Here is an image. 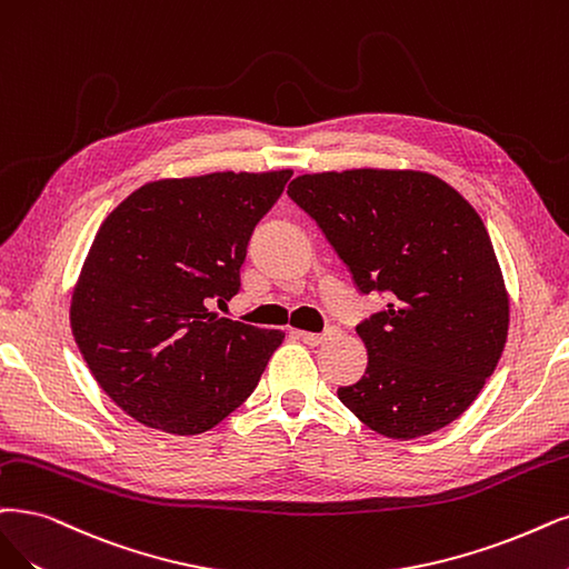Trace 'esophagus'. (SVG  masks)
Listing matches in <instances>:
<instances>
[{
	"label": "esophagus",
	"mask_w": 569,
	"mask_h": 569,
	"mask_svg": "<svg viewBox=\"0 0 569 569\" xmlns=\"http://www.w3.org/2000/svg\"><path fill=\"white\" fill-rule=\"evenodd\" d=\"M296 335H298V338H300L305 345H309V347H319V345L326 340V335H319V332H305V330H296Z\"/></svg>",
	"instance_id": "esophagus-1"
}]
</instances>
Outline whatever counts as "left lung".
Segmentation results:
<instances>
[{
    "label": "left lung",
    "mask_w": 569,
    "mask_h": 569,
    "mask_svg": "<svg viewBox=\"0 0 569 569\" xmlns=\"http://www.w3.org/2000/svg\"><path fill=\"white\" fill-rule=\"evenodd\" d=\"M288 197L321 227L361 292L389 296L385 311L356 328L368 368L338 389L340 401L396 440L455 422L509 335V292L473 206L431 173L391 168L298 176Z\"/></svg>",
    "instance_id": "left-lung-1"
}]
</instances>
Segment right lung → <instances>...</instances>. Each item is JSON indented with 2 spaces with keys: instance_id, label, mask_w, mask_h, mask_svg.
<instances>
[{
  "instance_id": "right-lung-1",
  "label": "right lung",
  "mask_w": 569,
  "mask_h": 569,
  "mask_svg": "<svg viewBox=\"0 0 569 569\" xmlns=\"http://www.w3.org/2000/svg\"><path fill=\"white\" fill-rule=\"evenodd\" d=\"M292 171L147 182L104 218L72 290L74 342L100 389L136 422L203 433L258 387L286 332L208 305L239 292L252 229Z\"/></svg>"
}]
</instances>
